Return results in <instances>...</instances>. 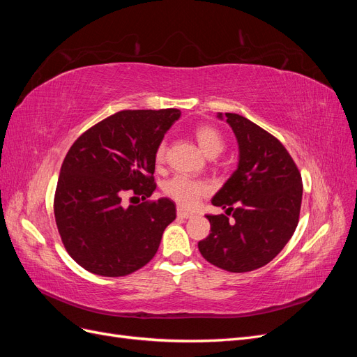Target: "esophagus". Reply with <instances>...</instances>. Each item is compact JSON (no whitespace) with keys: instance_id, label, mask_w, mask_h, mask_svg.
Segmentation results:
<instances>
[{"instance_id":"1","label":"esophagus","mask_w":357,"mask_h":357,"mask_svg":"<svg viewBox=\"0 0 357 357\" xmlns=\"http://www.w3.org/2000/svg\"><path fill=\"white\" fill-rule=\"evenodd\" d=\"M177 215L181 219H189V218H192V213L183 210V208H177Z\"/></svg>"}]
</instances>
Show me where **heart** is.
<instances>
[{"label": "heart", "instance_id": "1", "mask_svg": "<svg viewBox=\"0 0 357 357\" xmlns=\"http://www.w3.org/2000/svg\"><path fill=\"white\" fill-rule=\"evenodd\" d=\"M195 138L202 149V152L207 156H218L225 149L223 137L218 129L210 125H201L195 129ZM165 143H160L156 149V162L160 164L165 159ZM211 192V186L208 181L192 178L188 176H176L168 180L164 186V193L177 202L183 208H193L197 207L198 202L207 197Z\"/></svg>", "mask_w": 357, "mask_h": 357}]
</instances>
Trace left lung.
Returning a JSON list of instances; mask_svg holds the SVG:
<instances>
[{
  "mask_svg": "<svg viewBox=\"0 0 357 357\" xmlns=\"http://www.w3.org/2000/svg\"><path fill=\"white\" fill-rule=\"evenodd\" d=\"M225 119L238 142V168L211 199L226 214L207 215L211 231L198 248L214 266L248 273L271 262L294 235L302 178L274 135L240 114L225 113Z\"/></svg>",
  "mask_w": 357,
  "mask_h": 357,
  "instance_id": "8db88e82",
  "label": "left lung"
}]
</instances>
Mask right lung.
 I'll use <instances>...</instances> for the list:
<instances>
[{"mask_svg":"<svg viewBox=\"0 0 357 357\" xmlns=\"http://www.w3.org/2000/svg\"><path fill=\"white\" fill-rule=\"evenodd\" d=\"M178 117L177 109L123 110L70 147L53 211L63 247L86 271L123 277L156 255L162 234L176 219V205L147 198L156 189V149ZM126 192L144 202L125 206Z\"/></svg>","mask_w":357,"mask_h":357,"instance_id":"1","label":"right lung"}]
</instances>
